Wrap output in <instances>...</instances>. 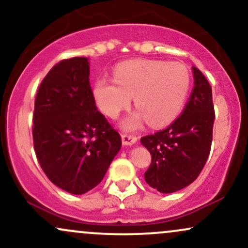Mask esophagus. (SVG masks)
Listing matches in <instances>:
<instances>
[{
    "label": "esophagus",
    "mask_w": 248,
    "mask_h": 248,
    "mask_svg": "<svg viewBox=\"0 0 248 248\" xmlns=\"http://www.w3.org/2000/svg\"><path fill=\"white\" fill-rule=\"evenodd\" d=\"M137 137L136 136H129V135H122V142L125 146H131L135 142H137Z\"/></svg>",
    "instance_id": "esophagus-1"
}]
</instances>
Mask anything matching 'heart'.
I'll use <instances>...</instances> for the list:
<instances>
[{
    "mask_svg": "<svg viewBox=\"0 0 248 248\" xmlns=\"http://www.w3.org/2000/svg\"><path fill=\"white\" fill-rule=\"evenodd\" d=\"M115 81L100 78L93 94L101 111L116 118L135 100L138 110L124 122L126 130H135L144 119L151 126L170 123L181 112L187 100L190 74L179 62L137 59L119 63L113 71Z\"/></svg>",
    "mask_w": 248,
    "mask_h": 248,
    "instance_id": "1",
    "label": "heart"
}]
</instances>
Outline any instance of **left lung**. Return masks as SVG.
I'll use <instances>...</instances> for the list:
<instances>
[{
	"mask_svg": "<svg viewBox=\"0 0 248 248\" xmlns=\"http://www.w3.org/2000/svg\"><path fill=\"white\" fill-rule=\"evenodd\" d=\"M193 75L194 89L182 115L167 129L140 139L152 155L145 181L162 194L194 182L210 153L215 122L211 86L194 66Z\"/></svg>",
	"mask_w": 248,
	"mask_h": 248,
	"instance_id": "1",
	"label": "left lung"
}]
</instances>
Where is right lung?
I'll return each mask as SVG.
<instances>
[{"label": "right lung", "mask_w": 248, "mask_h": 248, "mask_svg": "<svg viewBox=\"0 0 248 248\" xmlns=\"http://www.w3.org/2000/svg\"><path fill=\"white\" fill-rule=\"evenodd\" d=\"M89 59L57 63L38 89L33 145L49 181L82 195L103 180L122 147L117 131L97 110L89 83Z\"/></svg>", "instance_id": "right-lung-1"}]
</instances>
